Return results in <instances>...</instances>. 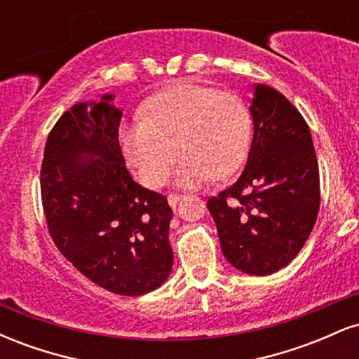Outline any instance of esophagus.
Instances as JSON below:
<instances>
[{"label": "esophagus", "mask_w": 359, "mask_h": 359, "mask_svg": "<svg viewBox=\"0 0 359 359\" xmlns=\"http://www.w3.org/2000/svg\"><path fill=\"white\" fill-rule=\"evenodd\" d=\"M180 199H182V196H180V194H168V197H167L168 205H170V208H174V209H175V205L179 204Z\"/></svg>", "instance_id": "esophagus-1"}]
</instances>
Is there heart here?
<instances>
[{
  "mask_svg": "<svg viewBox=\"0 0 359 359\" xmlns=\"http://www.w3.org/2000/svg\"><path fill=\"white\" fill-rule=\"evenodd\" d=\"M142 118L123 121L118 140L123 155L148 187L165 182L175 151V182L194 187L231 175L248 154L251 114L231 93L199 84H177L143 102Z\"/></svg>",
  "mask_w": 359,
  "mask_h": 359,
  "instance_id": "obj_1",
  "label": "heart"
}]
</instances>
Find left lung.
I'll use <instances>...</instances> for the list:
<instances>
[{"mask_svg": "<svg viewBox=\"0 0 359 359\" xmlns=\"http://www.w3.org/2000/svg\"><path fill=\"white\" fill-rule=\"evenodd\" d=\"M253 140L245 170L208 201L234 269L271 275L292 262L319 212V167L306 119L277 89L253 86Z\"/></svg>", "mask_w": 359, "mask_h": 359, "instance_id": "1", "label": "left lung"}]
</instances>
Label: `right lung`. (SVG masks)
I'll list each match as a JSON object with an SVG mask.
<instances>
[{
  "label": "right lung",
  "mask_w": 359,
  "mask_h": 359,
  "mask_svg": "<svg viewBox=\"0 0 359 359\" xmlns=\"http://www.w3.org/2000/svg\"><path fill=\"white\" fill-rule=\"evenodd\" d=\"M114 94L65 111L45 143L40 189L55 246L90 282L148 294L174 265L165 196L131 179L119 148Z\"/></svg>",
  "instance_id": "add662e5"
}]
</instances>
